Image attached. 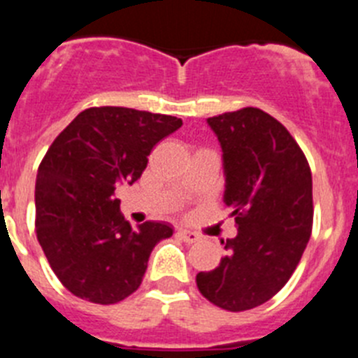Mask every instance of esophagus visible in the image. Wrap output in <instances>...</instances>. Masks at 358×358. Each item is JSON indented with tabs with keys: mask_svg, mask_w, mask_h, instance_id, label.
<instances>
[{
	"mask_svg": "<svg viewBox=\"0 0 358 358\" xmlns=\"http://www.w3.org/2000/svg\"><path fill=\"white\" fill-rule=\"evenodd\" d=\"M177 235L181 236V238L185 240V242H188V243H194V242H197V240H199V235H197V233H194V231L179 229V233H177Z\"/></svg>",
	"mask_w": 358,
	"mask_h": 358,
	"instance_id": "esophagus-1",
	"label": "esophagus"
}]
</instances>
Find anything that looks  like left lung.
<instances>
[{"instance_id": "left-lung-1", "label": "left lung", "mask_w": 358, "mask_h": 358, "mask_svg": "<svg viewBox=\"0 0 358 358\" xmlns=\"http://www.w3.org/2000/svg\"><path fill=\"white\" fill-rule=\"evenodd\" d=\"M222 148L224 202L235 217L218 267L197 274L208 301L229 312L264 305L283 289L312 233V172L290 132L256 107L206 120Z\"/></svg>"}]
</instances>
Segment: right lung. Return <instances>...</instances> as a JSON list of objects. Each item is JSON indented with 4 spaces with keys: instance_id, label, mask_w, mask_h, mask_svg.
I'll use <instances>...</instances> for the list:
<instances>
[{
    "instance_id": "obj_1",
    "label": "right lung",
    "mask_w": 358,
    "mask_h": 358,
    "mask_svg": "<svg viewBox=\"0 0 358 358\" xmlns=\"http://www.w3.org/2000/svg\"><path fill=\"white\" fill-rule=\"evenodd\" d=\"M181 125L148 110L91 107L48 148L36 179V233L71 294L113 305L141 285L152 249L173 229L164 222L132 227L115 189L138 181L154 145Z\"/></svg>"
}]
</instances>
